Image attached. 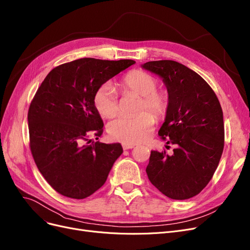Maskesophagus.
Wrapping results in <instances>:
<instances>
[{
  "label": "esophagus",
  "mask_w": 250,
  "mask_h": 250,
  "mask_svg": "<svg viewBox=\"0 0 250 250\" xmlns=\"http://www.w3.org/2000/svg\"><path fill=\"white\" fill-rule=\"evenodd\" d=\"M135 145L134 144H123V148L124 150H127V149H132L134 148Z\"/></svg>",
  "instance_id": "1"
}]
</instances>
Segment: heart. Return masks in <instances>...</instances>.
<instances>
[{
    "mask_svg": "<svg viewBox=\"0 0 250 250\" xmlns=\"http://www.w3.org/2000/svg\"><path fill=\"white\" fill-rule=\"evenodd\" d=\"M158 82L153 75L133 70L126 73L121 82L124 93L140 96L136 111L132 116H118L107 125V132L112 140L124 144L143 142L152 132L156 117L165 116L169 107V95L166 90L157 89ZM93 103L96 110L103 117H111L118 111V96L111 83L101 84L95 92ZM149 110L154 115L145 112Z\"/></svg>",
    "mask_w": 250,
    "mask_h": 250,
    "instance_id": "1",
    "label": "heart"
}]
</instances>
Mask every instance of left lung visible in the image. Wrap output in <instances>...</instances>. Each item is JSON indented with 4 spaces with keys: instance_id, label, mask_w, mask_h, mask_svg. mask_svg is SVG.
<instances>
[{
    "instance_id": "8db88e82",
    "label": "left lung",
    "mask_w": 250,
    "mask_h": 250,
    "mask_svg": "<svg viewBox=\"0 0 250 250\" xmlns=\"http://www.w3.org/2000/svg\"><path fill=\"white\" fill-rule=\"evenodd\" d=\"M142 67L162 79L169 95L166 121L158 131L173 154L151 151L146 172L152 185L171 199L199 194L211 180L224 150L220 101L198 73L172 60L149 61Z\"/></svg>"
}]
</instances>
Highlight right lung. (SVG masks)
<instances>
[{
	"mask_svg": "<svg viewBox=\"0 0 250 250\" xmlns=\"http://www.w3.org/2000/svg\"><path fill=\"white\" fill-rule=\"evenodd\" d=\"M135 63L78 59L53 68L38 89L27 114L29 147L42 177L63 196L89 197L122 155L119 143L90 144L104 125L93 98L101 84Z\"/></svg>",
	"mask_w": 250,
	"mask_h": 250,
	"instance_id": "1",
	"label": "right lung"
}]
</instances>
